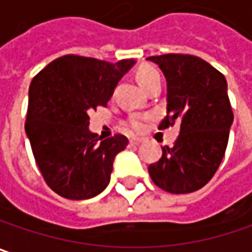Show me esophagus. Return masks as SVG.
Listing matches in <instances>:
<instances>
[{
	"mask_svg": "<svg viewBox=\"0 0 252 252\" xmlns=\"http://www.w3.org/2000/svg\"><path fill=\"white\" fill-rule=\"evenodd\" d=\"M141 142H142V140H141V138H135V137H132V138L129 140V144H131V145H140Z\"/></svg>",
	"mask_w": 252,
	"mask_h": 252,
	"instance_id": "34e87169",
	"label": "esophagus"
}]
</instances>
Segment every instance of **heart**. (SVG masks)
Listing matches in <instances>:
<instances>
[{"mask_svg":"<svg viewBox=\"0 0 252 252\" xmlns=\"http://www.w3.org/2000/svg\"><path fill=\"white\" fill-rule=\"evenodd\" d=\"M137 80L140 82L141 87H142L144 90H147V88L151 87L153 84L161 82V77H159V72H158L154 67L144 65V67H141L140 69L137 71ZM128 126L132 128V129H135V131H138V129L142 128V120H141L140 117H132V118H129V121H128Z\"/></svg>","mask_w":252,"mask_h":252,"instance_id":"b5f03b06","label":"heart"}]
</instances>
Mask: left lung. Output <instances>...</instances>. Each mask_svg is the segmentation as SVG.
<instances>
[{
  "instance_id": "8db88e82",
  "label": "left lung",
  "mask_w": 252,
  "mask_h": 252,
  "mask_svg": "<svg viewBox=\"0 0 252 252\" xmlns=\"http://www.w3.org/2000/svg\"><path fill=\"white\" fill-rule=\"evenodd\" d=\"M167 80V115L159 129L180 124L174 147H162V157L150 164L151 180L171 194L202 188L218 170L234 121L227 80L207 61L188 54L148 57Z\"/></svg>"
}]
</instances>
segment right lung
Returning a JSON list of instances; mask_svg holds the SVG:
<instances>
[{
	"label": "right lung",
	"instance_id": "obj_1",
	"mask_svg": "<svg viewBox=\"0 0 252 252\" xmlns=\"http://www.w3.org/2000/svg\"><path fill=\"white\" fill-rule=\"evenodd\" d=\"M134 64L64 55L32 78L25 132L45 183L58 195L88 200L107 188L114 158L128 140L121 134L98 138L88 129V112L107 105Z\"/></svg>",
	"mask_w": 252,
	"mask_h": 252
}]
</instances>
